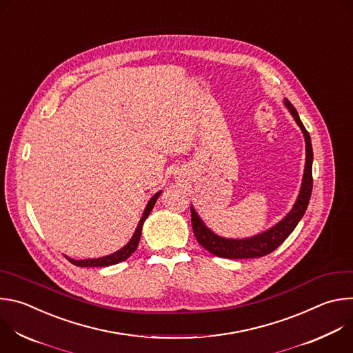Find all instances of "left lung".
I'll return each mask as SVG.
<instances>
[{
  "label": "left lung",
  "mask_w": 353,
  "mask_h": 353,
  "mask_svg": "<svg viewBox=\"0 0 353 353\" xmlns=\"http://www.w3.org/2000/svg\"><path fill=\"white\" fill-rule=\"evenodd\" d=\"M283 105L294 119L296 124L300 127L301 132H303L305 143H306V163H305V172H303V179H301L299 195L294 201L292 210L278 223H275L272 228L267 229L263 233L254 234L251 237H244V239H228L214 233L204 223V221L199 218V215L195 212L194 207L191 205V225H192L194 234L198 243L216 257L240 260V259L264 257L272 253V251L276 250L288 239V236L294 230V228L297 226L300 219L303 218L307 210L309 201L312 196V190H313L312 139L303 123H301L296 109L293 108V105L288 99H283Z\"/></svg>",
  "instance_id": "left-lung-1"
}]
</instances>
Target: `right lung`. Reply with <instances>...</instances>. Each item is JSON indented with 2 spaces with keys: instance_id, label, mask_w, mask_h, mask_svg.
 Here are the masks:
<instances>
[{
  "instance_id": "right-lung-1",
  "label": "right lung",
  "mask_w": 353,
  "mask_h": 353,
  "mask_svg": "<svg viewBox=\"0 0 353 353\" xmlns=\"http://www.w3.org/2000/svg\"><path fill=\"white\" fill-rule=\"evenodd\" d=\"M161 192H162V191H158L152 198L149 199V203L146 204V207H145V210H143V214H142V216H141V219H139V222H138V226H137V229H135L132 237L130 239V241H128L123 248L117 250L116 253L109 254V256H105V257L88 259V260H74V259H70V257H67V256H65V259H67L71 264H74V265H77V267H109V265H114V264H119V263L127 260V259L134 253V251L137 250L138 243H139V239H141L143 222H145L146 218L149 216L150 211H152V208H154V205H155V203H157L158 196L161 195Z\"/></svg>"
}]
</instances>
